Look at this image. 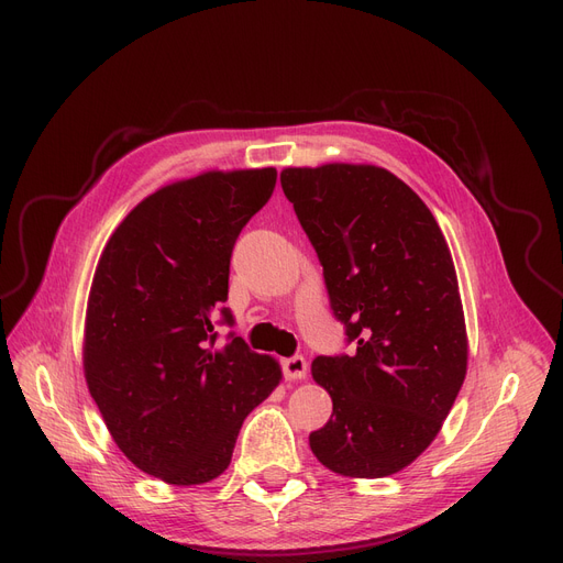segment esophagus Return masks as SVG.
I'll return each instance as SVG.
<instances>
[{
    "instance_id": "34e87169",
    "label": "esophagus",
    "mask_w": 563,
    "mask_h": 563,
    "mask_svg": "<svg viewBox=\"0 0 563 563\" xmlns=\"http://www.w3.org/2000/svg\"><path fill=\"white\" fill-rule=\"evenodd\" d=\"M280 365H283V372L287 378H306V374H308V363L303 356L285 358Z\"/></svg>"
}]
</instances>
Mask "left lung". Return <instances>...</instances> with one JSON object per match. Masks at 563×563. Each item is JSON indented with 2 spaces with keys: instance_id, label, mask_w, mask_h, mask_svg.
<instances>
[{
  "instance_id": "1",
  "label": "left lung",
  "mask_w": 563,
  "mask_h": 563,
  "mask_svg": "<svg viewBox=\"0 0 563 563\" xmlns=\"http://www.w3.org/2000/svg\"><path fill=\"white\" fill-rule=\"evenodd\" d=\"M280 185L353 346L312 363L333 416L310 450L344 477L395 475L431 445L465 378L452 253L429 207L386 168H285Z\"/></svg>"
}]
</instances>
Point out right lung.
<instances>
[{
    "label": "right lung",
    "mask_w": 563,
    "mask_h": 563,
    "mask_svg": "<svg viewBox=\"0 0 563 563\" xmlns=\"http://www.w3.org/2000/svg\"><path fill=\"white\" fill-rule=\"evenodd\" d=\"M276 168L202 173L147 196L115 228L86 308L84 372L121 452L166 484L217 479L280 367L232 331L230 257Z\"/></svg>",
    "instance_id": "add662e5"
}]
</instances>
